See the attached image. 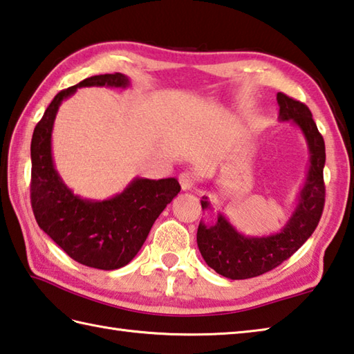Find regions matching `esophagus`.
Instances as JSON below:
<instances>
[{
    "mask_svg": "<svg viewBox=\"0 0 354 354\" xmlns=\"http://www.w3.org/2000/svg\"><path fill=\"white\" fill-rule=\"evenodd\" d=\"M178 182H180V186H182L183 191H189L194 188L196 178L191 174V172H183V174H180Z\"/></svg>",
    "mask_w": 354,
    "mask_h": 354,
    "instance_id": "esophagus-1",
    "label": "esophagus"
}]
</instances>
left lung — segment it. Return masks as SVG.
Returning <instances> with one entry per match:
<instances>
[{
	"label": "left lung",
	"mask_w": 354,
	"mask_h": 354,
	"mask_svg": "<svg viewBox=\"0 0 354 354\" xmlns=\"http://www.w3.org/2000/svg\"><path fill=\"white\" fill-rule=\"evenodd\" d=\"M277 104L279 122H291L297 126L310 154L308 171L290 218L274 234L245 236L218 211L214 223L200 222L197 230V246L206 265L217 274L232 281L260 276L290 259L308 240L322 216L325 203L324 138L304 103L279 92ZM200 203L203 211H214L206 196Z\"/></svg>",
	"instance_id": "left-lung-1"
}]
</instances>
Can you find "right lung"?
<instances>
[{"mask_svg":"<svg viewBox=\"0 0 354 354\" xmlns=\"http://www.w3.org/2000/svg\"><path fill=\"white\" fill-rule=\"evenodd\" d=\"M126 89L124 73L89 77L58 92L35 126L30 143V198L37 223L66 254L97 270L128 265L142 250L152 225L178 192L177 178H132L126 188L104 200L83 198L63 182L52 156V131L58 109L78 88Z\"/></svg>","mask_w":354,"mask_h":354,"instance_id":"1","label":"right lung"}]
</instances>
